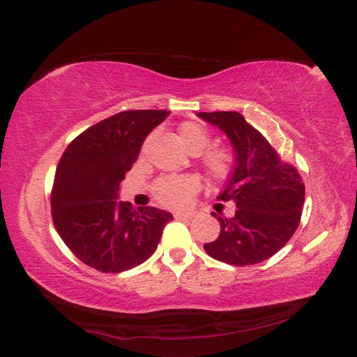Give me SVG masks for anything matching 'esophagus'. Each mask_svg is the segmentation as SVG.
<instances>
[{
    "label": "esophagus",
    "instance_id": "esophagus-1",
    "mask_svg": "<svg viewBox=\"0 0 357 357\" xmlns=\"http://www.w3.org/2000/svg\"><path fill=\"white\" fill-rule=\"evenodd\" d=\"M194 218V213L185 211V213H174V219H190Z\"/></svg>",
    "mask_w": 357,
    "mask_h": 357
}]
</instances>
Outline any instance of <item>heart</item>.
Here are the masks:
<instances>
[{
    "label": "heart",
    "mask_w": 357,
    "mask_h": 357,
    "mask_svg": "<svg viewBox=\"0 0 357 357\" xmlns=\"http://www.w3.org/2000/svg\"><path fill=\"white\" fill-rule=\"evenodd\" d=\"M179 138L185 149L192 154H202V162L209 178L214 181H225L235 169V152L224 144L211 146L208 130L197 122H183L179 126ZM200 189V181L195 176H167L158 179L154 185L155 199L168 208H179L188 203L192 195Z\"/></svg>",
    "instance_id": "heart-1"
}]
</instances>
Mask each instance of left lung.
<instances>
[{"label":"left lung","mask_w":357,"mask_h":357,"mask_svg":"<svg viewBox=\"0 0 357 357\" xmlns=\"http://www.w3.org/2000/svg\"><path fill=\"white\" fill-rule=\"evenodd\" d=\"M227 135L235 151V169L220 202H234V218L219 220L220 234L205 243L208 256L230 265H252L278 252L301 224L305 185L297 168L282 160L267 138L240 112L197 114Z\"/></svg>","instance_id":"8db88e82"}]
</instances>
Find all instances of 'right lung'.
<instances>
[{
    "instance_id": "right-lung-1",
    "label": "right lung",
    "mask_w": 357,
    "mask_h": 357,
    "mask_svg": "<svg viewBox=\"0 0 357 357\" xmlns=\"http://www.w3.org/2000/svg\"><path fill=\"white\" fill-rule=\"evenodd\" d=\"M169 111L135 109L95 123L68 144L50 194L52 220L70 251L89 267L121 273L152 256L173 216L119 202L141 144Z\"/></svg>"
}]
</instances>
